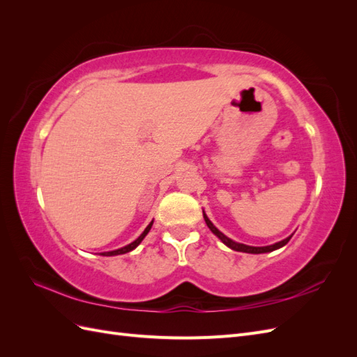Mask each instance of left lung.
I'll return each mask as SVG.
<instances>
[{
  "label": "left lung",
  "mask_w": 357,
  "mask_h": 357,
  "mask_svg": "<svg viewBox=\"0 0 357 357\" xmlns=\"http://www.w3.org/2000/svg\"><path fill=\"white\" fill-rule=\"evenodd\" d=\"M202 214H204V220H205V223H207V226L210 228V231L218 236V238L223 243V244H226L228 245L229 248H232V250H235V252H243V253H253V255H259V253H268V252H274V250H277V248H280V247H283V245H286L289 241H290V238H291V234L290 236H287V238H284V240H282V241H278V243H275V244H271V245H264V247H253V245H247V244H241V243H235L234 240H231V238H228V236H226L225 234H222L218 228H215V226L211 223V220L207 218V214L204 213V210H202Z\"/></svg>",
  "instance_id": "left-lung-1"
}]
</instances>
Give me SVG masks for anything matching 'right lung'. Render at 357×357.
Instances as JSON below:
<instances>
[{
	"label": "right lung",
	"instance_id": "right-lung-1",
	"mask_svg": "<svg viewBox=\"0 0 357 357\" xmlns=\"http://www.w3.org/2000/svg\"><path fill=\"white\" fill-rule=\"evenodd\" d=\"M152 225H153V220L150 222L147 226H146V229L143 231V234L138 236L137 240H134L132 243H129V244H126V245H123V247H121V248H116V250H110V252H102V253H100V255H102V256H116V255H123V253H128V252H131V250H134V248L142 243L143 240H144V236L149 234V231H150V228H152Z\"/></svg>",
	"mask_w": 357,
	"mask_h": 357
}]
</instances>
